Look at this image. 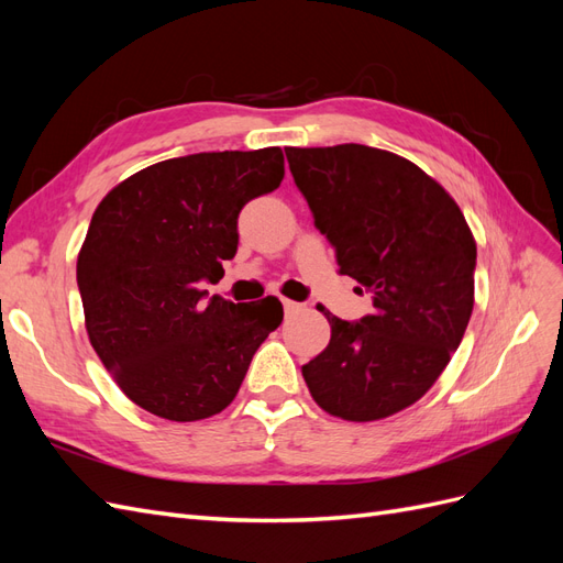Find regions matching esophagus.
Listing matches in <instances>:
<instances>
[{
    "mask_svg": "<svg viewBox=\"0 0 563 563\" xmlns=\"http://www.w3.org/2000/svg\"><path fill=\"white\" fill-rule=\"evenodd\" d=\"M282 305H284V312H286V314H296V312H300V310H302V302L288 300V298H284V300H282Z\"/></svg>",
    "mask_w": 563,
    "mask_h": 563,
    "instance_id": "obj_1",
    "label": "esophagus"
}]
</instances>
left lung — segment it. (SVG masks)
<instances>
[{
    "label": "left lung",
    "mask_w": 563,
    "mask_h": 563,
    "mask_svg": "<svg viewBox=\"0 0 563 563\" xmlns=\"http://www.w3.org/2000/svg\"><path fill=\"white\" fill-rule=\"evenodd\" d=\"M286 159L340 275L373 296L360 321L321 308L331 340L302 378L331 416L387 418L434 385L465 335L474 236L444 187L391 152L345 143L286 147Z\"/></svg>",
    "instance_id": "1"
}]
</instances>
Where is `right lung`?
Listing matches in <instances>:
<instances>
[{"label": "right lung", "mask_w": 563, "mask_h": 563, "mask_svg": "<svg viewBox=\"0 0 563 563\" xmlns=\"http://www.w3.org/2000/svg\"><path fill=\"white\" fill-rule=\"evenodd\" d=\"M284 178L279 147L152 164L98 203L77 258L89 340L124 395L166 420L211 418L275 331L279 298L209 301L240 244L236 218Z\"/></svg>", "instance_id": "1"}]
</instances>
